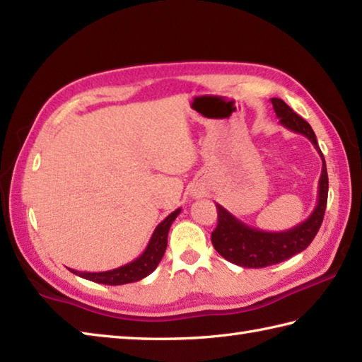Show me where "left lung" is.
<instances>
[{"instance_id":"8db88e82","label":"left lung","mask_w":362,"mask_h":362,"mask_svg":"<svg viewBox=\"0 0 362 362\" xmlns=\"http://www.w3.org/2000/svg\"><path fill=\"white\" fill-rule=\"evenodd\" d=\"M272 103L279 122L286 129L306 136L320 155L323 165L320 180H318L317 205L308 219L296 224L295 228L282 232H268L251 228V226L233 216L223 205L216 204L218 226L211 232V243L219 252V256L245 268H264L281 264V262L306 250L320 229L328 201L327 163H325L323 153L317 144L314 130L284 100L273 97Z\"/></svg>"}]
</instances>
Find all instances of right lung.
<instances>
[{
  "instance_id": "1",
  "label": "right lung",
  "mask_w": 362,
  "mask_h": 362,
  "mask_svg": "<svg viewBox=\"0 0 362 362\" xmlns=\"http://www.w3.org/2000/svg\"><path fill=\"white\" fill-rule=\"evenodd\" d=\"M180 211L182 209H177L171 215H168L165 219H163L157 228H155L144 252L141 254L139 257L129 262V264L117 267L115 270L98 272V273L78 272V270H72V268H69V272L80 276L83 279L98 282V284H105V286H122V284H130V282L144 279L146 276L151 274L155 268L158 267L160 260L163 259V256H165L169 229H171V224L174 223V219L180 215Z\"/></svg>"
}]
</instances>
